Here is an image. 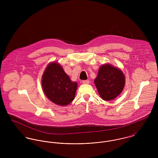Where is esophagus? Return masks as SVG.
Instances as JSON below:
<instances>
[{"mask_svg":"<svg viewBox=\"0 0 158 158\" xmlns=\"http://www.w3.org/2000/svg\"><path fill=\"white\" fill-rule=\"evenodd\" d=\"M82 83H83V84H89V80H83V81H82Z\"/></svg>","mask_w":158,"mask_h":158,"instance_id":"1","label":"esophagus"}]
</instances>
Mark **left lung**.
Wrapping results in <instances>:
<instances>
[{
    "label": "left lung",
    "instance_id": "1",
    "mask_svg": "<svg viewBox=\"0 0 158 158\" xmlns=\"http://www.w3.org/2000/svg\"><path fill=\"white\" fill-rule=\"evenodd\" d=\"M125 77L122 72L110 64L100 68L95 85L102 98L106 101L117 97L125 86Z\"/></svg>",
    "mask_w": 158,
    "mask_h": 158
}]
</instances>
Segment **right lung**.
<instances>
[{"instance_id":"right-lung-1","label":"right lung","mask_w":158,"mask_h":158,"mask_svg":"<svg viewBox=\"0 0 158 158\" xmlns=\"http://www.w3.org/2000/svg\"><path fill=\"white\" fill-rule=\"evenodd\" d=\"M43 90L54 103L65 106L71 103L77 89V83L69 77L58 63H52L45 69L42 77Z\"/></svg>"}]
</instances>
